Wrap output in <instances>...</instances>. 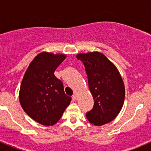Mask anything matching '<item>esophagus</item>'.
Wrapping results in <instances>:
<instances>
[{
  "label": "esophagus",
  "instance_id": "esophagus-1",
  "mask_svg": "<svg viewBox=\"0 0 151 151\" xmlns=\"http://www.w3.org/2000/svg\"><path fill=\"white\" fill-rule=\"evenodd\" d=\"M77 100V95L76 94H73V101H76Z\"/></svg>",
  "mask_w": 151,
  "mask_h": 151
}]
</instances>
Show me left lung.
Returning <instances> with one entry per match:
<instances>
[{
    "label": "left lung",
    "instance_id": "1",
    "mask_svg": "<svg viewBox=\"0 0 151 151\" xmlns=\"http://www.w3.org/2000/svg\"><path fill=\"white\" fill-rule=\"evenodd\" d=\"M77 59L83 63L88 76V87L94 106L86 117L94 125L113 121L123 106L125 86L118 69L100 52L78 54Z\"/></svg>",
    "mask_w": 151,
    "mask_h": 151
}]
</instances>
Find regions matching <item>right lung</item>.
I'll return each instance as SVG.
<instances>
[{
	"instance_id": "add662e5",
	"label": "right lung",
	"mask_w": 151,
	"mask_h": 151,
	"mask_svg": "<svg viewBox=\"0 0 151 151\" xmlns=\"http://www.w3.org/2000/svg\"><path fill=\"white\" fill-rule=\"evenodd\" d=\"M65 54L42 52L36 56L26 70L19 90V102L31 118L44 125H53L62 116L71 97L54 75L66 59Z\"/></svg>"
}]
</instances>
